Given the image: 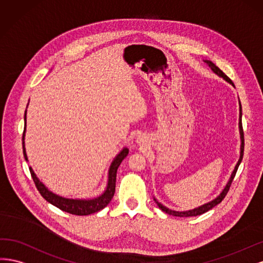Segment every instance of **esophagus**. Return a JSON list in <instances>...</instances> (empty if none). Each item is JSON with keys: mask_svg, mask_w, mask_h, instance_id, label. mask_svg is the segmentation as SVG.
<instances>
[{"mask_svg": "<svg viewBox=\"0 0 263 263\" xmlns=\"http://www.w3.org/2000/svg\"><path fill=\"white\" fill-rule=\"evenodd\" d=\"M139 141H140V142H141V140H139Z\"/></svg>", "mask_w": 263, "mask_h": 263, "instance_id": "obj_1", "label": "esophagus"}]
</instances>
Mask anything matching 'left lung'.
<instances>
[{
	"label": "left lung",
	"instance_id": "1",
	"mask_svg": "<svg viewBox=\"0 0 263 263\" xmlns=\"http://www.w3.org/2000/svg\"><path fill=\"white\" fill-rule=\"evenodd\" d=\"M204 62L211 67V70L213 71L215 74H217L218 76H221V78H223L226 82H228L230 84H232L233 86H235L234 83L231 81V79L228 78L227 75H225V73H224L222 70H219L218 67H217L213 62L209 61V60H204ZM239 108H240V110H239V132H240V141H241V145H240V157H239V159H238V163L236 164L235 169L233 171L232 176H231V178H230V180H228V182H227V184L225 185V188L223 189V191H222L221 193H219V196H217L214 200H212V201L205 203V204H203V205H201V206H199V208H196V209H193V210L183 211V212L173 211V210H171V209H168V208L164 206V205L162 204V203H159L156 199H154L155 202H156V204L158 205V208H159L160 210H162V211H164L165 213H167V214H169V215H174V216H179V217L197 216V215H201V214H203V213H205V212H208V211L211 210V209H213L215 205L218 204V203H221V202L223 201V199L225 198V196L227 194L228 190H230L231 184H232V182H233V180H234V177H235V175H236V173H237V169H238V167H239V165H240V163H241V160H242V156H243L245 140H243V130H242V123H241V105H240V101H239Z\"/></svg>",
	"mask_w": 263,
	"mask_h": 263
}]
</instances>
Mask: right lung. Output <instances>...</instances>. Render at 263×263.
I'll return each mask as SVG.
<instances>
[{"mask_svg": "<svg viewBox=\"0 0 263 263\" xmlns=\"http://www.w3.org/2000/svg\"><path fill=\"white\" fill-rule=\"evenodd\" d=\"M25 131H26V111H25V130L23 133V152H24L25 159L28 160L26 149H25V142H24ZM128 153H129V149L124 147L112 160V163H111V165H110L109 172H108V183H107L106 190L104 191L103 194H100L99 197L94 198V199H86V200L67 199V198L58 196V194H54L53 192L48 190L46 185L38 179V177L36 176L35 173H33L31 167H29V171H30V174L32 177V180H33V182H35L38 191L40 192L41 196L44 197V199L47 200L49 203H51L52 205L59 208L64 212H67V213H70V214L89 215L92 213H96V212H98L100 210H103L104 208H106L109 204V202L111 201L114 194H115V191H116V179H117L118 167L120 166L121 162L126 157Z\"/></svg>", "mask_w": 263, "mask_h": 263, "instance_id": "right-lung-1", "label": "right lung"}]
</instances>
